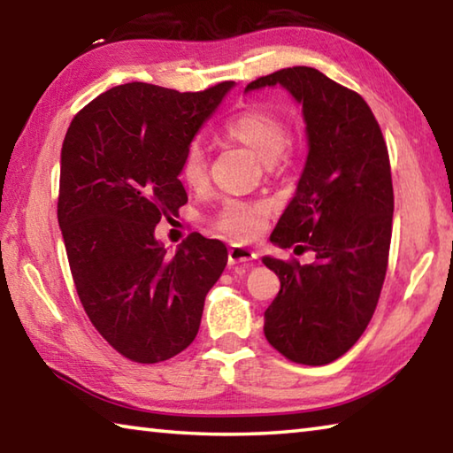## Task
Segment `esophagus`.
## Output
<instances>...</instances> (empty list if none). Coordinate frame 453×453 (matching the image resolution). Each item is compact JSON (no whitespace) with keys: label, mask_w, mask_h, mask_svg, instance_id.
Here are the masks:
<instances>
[{"label":"esophagus","mask_w":453,"mask_h":453,"mask_svg":"<svg viewBox=\"0 0 453 453\" xmlns=\"http://www.w3.org/2000/svg\"><path fill=\"white\" fill-rule=\"evenodd\" d=\"M251 259H256V254L248 248H242V245H232L227 251V262L229 265H235V264H245V262H251Z\"/></svg>","instance_id":"1"}]
</instances>
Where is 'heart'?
<instances>
[{
	"label": "heart",
	"instance_id": "b5f03b06",
	"mask_svg": "<svg viewBox=\"0 0 453 453\" xmlns=\"http://www.w3.org/2000/svg\"><path fill=\"white\" fill-rule=\"evenodd\" d=\"M224 132L237 143L245 145L265 165H273L283 157V150L288 145V126L280 116L265 107H251L227 119ZM180 178L191 189H202L208 183V157L197 142L189 143L181 157ZM270 213V205L265 202H240L229 199L213 219V227L234 240H250L259 229Z\"/></svg>",
	"mask_w": 453,
	"mask_h": 453
}]
</instances>
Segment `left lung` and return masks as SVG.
Here are the masks:
<instances>
[{"label": "left lung", "mask_w": 453, "mask_h": 453, "mask_svg": "<svg viewBox=\"0 0 453 453\" xmlns=\"http://www.w3.org/2000/svg\"><path fill=\"white\" fill-rule=\"evenodd\" d=\"M275 86L302 105L308 156L270 242L311 250L316 262L262 259L281 283L264 313V334L291 362L324 365L354 346L378 305L392 242V170L362 96L305 65L265 75L245 91Z\"/></svg>", "instance_id": "left-lung-1"}]
</instances>
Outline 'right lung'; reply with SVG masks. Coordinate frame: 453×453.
Masks as SVG:
<instances>
[{
  "label": "right lung",
  "instance_id": "right-lung-1",
  "mask_svg": "<svg viewBox=\"0 0 453 453\" xmlns=\"http://www.w3.org/2000/svg\"><path fill=\"white\" fill-rule=\"evenodd\" d=\"M234 81L205 91L132 81L73 118L61 145L58 221L80 302L121 356L157 364L196 340L203 302L227 264L219 240L156 237L188 202L180 165Z\"/></svg>",
  "mask_w": 453,
  "mask_h": 453
}]
</instances>
